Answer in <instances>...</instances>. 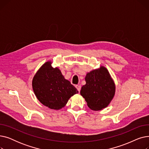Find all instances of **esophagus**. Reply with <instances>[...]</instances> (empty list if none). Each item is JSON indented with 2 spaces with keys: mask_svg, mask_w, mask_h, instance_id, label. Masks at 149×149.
I'll return each instance as SVG.
<instances>
[{
  "mask_svg": "<svg viewBox=\"0 0 149 149\" xmlns=\"http://www.w3.org/2000/svg\"><path fill=\"white\" fill-rule=\"evenodd\" d=\"M75 87H76V88L77 89V90L79 91V92H80V90H81V86H80V85H77Z\"/></svg>",
  "mask_w": 149,
  "mask_h": 149,
  "instance_id": "esophagus-1",
  "label": "esophagus"
}]
</instances>
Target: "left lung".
Masks as SVG:
<instances>
[{
	"instance_id": "left-lung-1",
	"label": "left lung",
	"mask_w": 149,
	"mask_h": 149,
	"mask_svg": "<svg viewBox=\"0 0 149 149\" xmlns=\"http://www.w3.org/2000/svg\"><path fill=\"white\" fill-rule=\"evenodd\" d=\"M86 84L80 91L81 95L88 106L93 111H100L107 107L115 94L116 86L107 69L99 68L88 72L85 77Z\"/></svg>"
}]
</instances>
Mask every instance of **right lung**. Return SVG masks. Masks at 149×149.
<instances>
[{"mask_svg":"<svg viewBox=\"0 0 149 149\" xmlns=\"http://www.w3.org/2000/svg\"><path fill=\"white\" fill-rule=\"evenodd\" d=\"M52 61L45 62L35 74L32 86L38 100L44 106L60 110L69 98L79 91L65 79L58 67L52 66Z\"/></svg>","mask_w":149,"mask_h":149,"instance_id":"right-lung-1","label":"right lung"}]
</instances>
